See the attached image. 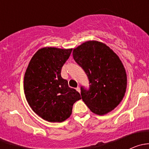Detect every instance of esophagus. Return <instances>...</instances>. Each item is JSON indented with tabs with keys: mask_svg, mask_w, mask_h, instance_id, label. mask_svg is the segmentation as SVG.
Returning a JSON list of instances; mask_svg holds the SVG:
<instances>
[{
	"mask_svg": "<svg viewBox=\"0 0 149 149\" xmlns=\"http://www.w3.org/2000/svg\"><path fill=\"white\" fill-rule=\"evenodd\" d=\"M76 91H79V92H80V91H81V89H80V87H79V86H78V87H77V88H76Z\"/></svg>",
	"mask_w": 149,
	"mask_h": 149,
	"instance_id": "1",
	"label": "esophagus"
}]
</instances>
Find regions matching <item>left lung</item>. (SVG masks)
Wrapping results in <instances>:
<instances>
[{
    "mask_svg": "<svg viewBox=\"0 0 149 149\" xmlns=\"http://www.w3.org/2000/svg\"><path fill=\"white\" fill-rule=\"evenodd\" d=\"M73 57L88 76L89 88L81 87L84 103L90 110L104 115L120 103L127 88V75L123 63L106 45L87 41L73 49Z\"/></svg>",
    "mask_w": 149,
    "mask_h": 149,
    "instance_id": "8db88e82",
    "label": "left lung"
}]
</instances>
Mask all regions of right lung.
Segmentation results:
<instances>
[{
    "instance_id": "obj_1",
    "label": "right lung",
    "mask_w": 149,
    "mask_h": 149,
    "mask_svg": "<svg viewBox=\"0 0 149 149\" xmlns=\"http://www.w3.org/2000/svg\"><path fill=\"white\" fill-rule=\"evenodd\" d=\"M72 49L43 47L31 58L24 75L26 101L37 115L51 123L65 121L80 94L61 77L63 65Z\"/></svg>"
}]
</instances>
